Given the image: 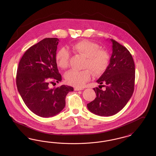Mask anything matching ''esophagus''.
I'll list each match as a JSON object with an SVG mask.
<instances>
[{
  "label": "esophagus",
  "mask_w": 156,
  "mask_h": 156,
  "mask_svg": "<svg viewBox=\"0 0 156 156\" xmlns=\"http://www.w3.org/2000/svg\"><path fill=\"white\" fill-rule=\"evenodd\" d=\"M82 89H83L82 88H78V87H76L74 88L75 90H81Z\"/></svg>",
  "instance_id": "obj_1"
}]
</instances>
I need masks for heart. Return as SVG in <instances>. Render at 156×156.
<instances>
[{"label":"heart","mask_w":156,"mask_h":156,"mask_svg":"<svg viewBox=\"0 0 156 156\" xmlns=\"http://www.w3.org/2000/svg\"><path fill=\"white\" fill-rule=\"evenodd\" d=\"M71 50L77 54L86 57L84 68L82 71L70 70L65 75L67 83L81 87L89 81L92 76V71L95 76L102 74L108 67L110 55L109 52L97 43L84 40L71 45ZM57 65L61 69H66L69 66V53L66 48H61L55 56ZM91 71L90 72L88 69Z\"/></svg>","instance_id":"1"}]
</instances>
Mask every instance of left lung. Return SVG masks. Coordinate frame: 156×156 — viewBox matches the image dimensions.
I'll return each instance as SVG.
<instances>
[{
    "instance_id": "1",
    "label": "left lung",
    "mask_w": 156,
    "mask_h": 156,
    "mask_svg": "<svg viewBox=\"0 0 156 156\" xmlns=\"http://www.w3.org/2000/svg\"><path fill=\"white\" fill-rule=\"evenodd\" d=\"M111 41L110 63L97 81L101 85L99 88L104 86L105 90L94 88L97 97L87 104L89 111L99 116L116 114L125 106L134 91L135 67L132 56L125 47L113 39Z\"/></svg>"
}]
</instances>
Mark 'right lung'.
<instances>
[{"instance_id":"right-lung-1","label":"right lung","mask_w":156,"mask_h":156,"mask_svg":"<svg viewBox=\"0 0 156 156\" xmlns=\"http://www.w3.org/2000/svg\"><path fill=\"white\" fill-rule=\"evenodd\" d=\"M59 40L45 38L24 52L17 70L16 85L30 111L41 117L56 115L66 106V97L71 87L62 85L49 88V81L62 80L55 61Z\"/></svg>"}]
</instances>
